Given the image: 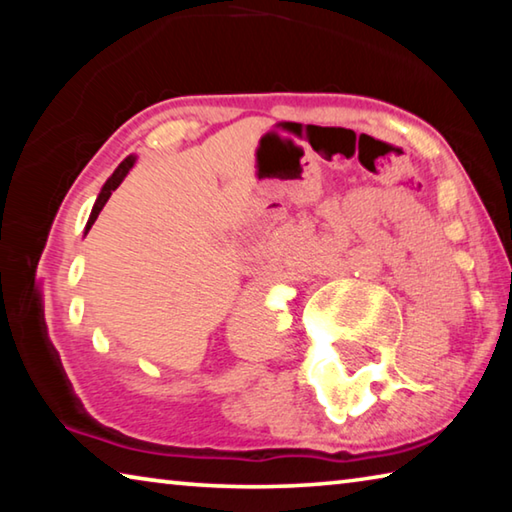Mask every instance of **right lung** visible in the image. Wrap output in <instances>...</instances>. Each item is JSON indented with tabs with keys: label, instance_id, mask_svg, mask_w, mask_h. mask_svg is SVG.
Instances as JSON below:
<instances>
[{
	"label": "right lung",
	"instance_id": "1",
	"mask_svg": "<svg viewBox=\"0 0 512 512\" xmlns=\"http://www.w3.org/2000/svg\"><path fill=\"white\" fill-rule=\"evenodd\" d=\"M135 155H128V158L119 164V167L115 169V173H112V176L106 180V185L101 187V192H99V196H97V201H94V207H92V212H90V219H88V225H85V232H88L90 228H92V223L97 221V216H99V212L103 210V205H106V201L110 198V194L115 192V189L121 185V180H124L126 176H128V171H131L133 167H135Z\"/></svg>",
	"mask_w": 512,
	"mask_h": 512
}]
</instances>
